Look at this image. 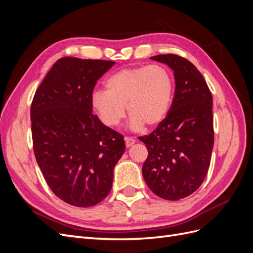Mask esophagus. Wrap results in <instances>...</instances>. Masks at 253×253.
I'll list each match as a JSON object with an SVG mask.
<instances>
[{
	"label": "esophagus",
	"instance_id": "obj_1",
	"mask_svg": "<svg viewBox=\"0 0 253 253\" xmlns=\"http://www.w3.org/2000/svg\"><path fill=\"white\" fill-rule=\"evenodd\" d=\"M125 141H126V148H129V147H131V145H133V144L135 143V139L131 138V137H126V138H125Z\"/></svg>",
	"mask_w": 253,
	"mask_h": 253
}]
</instances>
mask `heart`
Listing matches in <instances>:
<instances>
[{
	"label": "heart",
	"instance_id": "b5f03b06",
	"mask_svg": "<svg viewBox=\"0 0 253 253\" xmlns=\"http://www.w3.org/2000/svg\"><path fill=\"white\" fill-rule=\"evenodd\" d=\"M104 85L105 91L96 90L90 97L99 119L106 126H117L126 117V106L134 129L162 124L171 109L175 89L171 72L159 64L121 68Z\"/></svg>",
	"mask_w": 253,
	"mask_h": 253
}]
</instances>
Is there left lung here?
<instances>
[{"mask_svg":"<svg viewBox=\"0 0 253 253\" xmlns=\"http://www.w3.org/2000/svg\"><path fill=\"white\" fill-rule=\"evenodd\" d=\"M174 72L175 93L162 124L139 137L148 149L142 175L153 193L168 201L185 198L201 187L214 144L212 94L203 75L173 53L151 57Z\"/></svg>","mask_w":253,"mask_h":253,"instance_id":"left-lung-1","label":"left lung"}]
</instances>
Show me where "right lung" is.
<instances>
[{"instance_id": "obj_1", "label": "right lung", "mask_w": 253, "mask_h": 253, "mask_svg": "<svg viewBox=\"0 0 253 253\" xmlns=\"http://www.w3.org/2000/svg\"><path fill=\"white\" fill-rule=\"evenodd\" d=\"M114 61L59 59L36 90L30 108L34 152L60 200L86 208L108 196L124 136L94 115L90 97Z\"/></svg>"}]
</instances>
